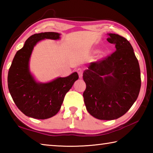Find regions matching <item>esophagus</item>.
Segmentation results:
<instances>
[{
  "label": "esophagus",
  "mask_w": 153,
  "mask_h": 153,
  "mask_svg": "<svg viewBox=\"0 0 153 153\" xmlns=\"http://www.w3.org/2000/svg\"><path fill=\"white\" fill-rule=\"evenodd\" d=\"M77 73H78L79 78H82V77H83V72H84V71H83V69H81V68H79V69H77Z\"/></svg>",
  "instance_id": "esophagus-1"
}]
</instances>
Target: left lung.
I'll use <instances>...</instances> for the list:
<instances>
[{"mask_svg": "<svg viewBox=\"0 0 153 153\" xmlns=\"http://www.w3.org/2000/svg\"><path fill=\"white\" fill-rule=\"evenodd\" d=\"M116 51L108 57L90 64L83 74L86 88L83 94L86 109L100 120H113L128 112L138 97L140 69L129 41L107 33Z\"/></svg>", "mask_w": 153, "mask_h": 153, "instance_id": "left-lung-1", "label": "left lung"}]
</instances>
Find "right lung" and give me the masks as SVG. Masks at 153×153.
I'll list each match as a JSON object with an SVG mask.
<instances>
[{"label":"right lung","mask_w":153,"mask_h":153,"mask_svg":"<svg viewBox=\"0 0 153 153\" xmlns=\"http://www.w3.org/2000/svg\"><path fill=\"white\" fill-rule=\"evenodd\" d=\"M56 32H42L31 36L13 58L8 73L10 94L18 108L27 117L46 120L53 117L60 110L66 93L78 79L77 72L69 76L58 77L51 82H38L30 69L33 49L38 42L59 40Z\"/></svg>","instance_id":"1"}]
</instances>
